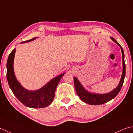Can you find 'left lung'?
Segmentation results:
<instances>
[{"instance_id": "8db88e82", "label": "left lung", "mask_w": 133, "mask_h": 133, "mask_svg": "<svg viewBox=\"0 0 133 133\" xmlns=\"http://www.w3.org/2000/svg\"><path fill=\"white\" fill-rule=\"evenodd\" d=\"M114 42H115L116 44L120 46L122 53V64H123V71L122 75L121 78L120 82L119 83L117 87L115 88L114 90L109 93L105 94H94L89 92L85 89L83 87L82 85L81 84L79 81L76 77H74V85L75 89L76 91V93L77 95L79 96L80 99L86 103L91 104V105H100L104 104L105 103L109 102L111 100L114 98L117 95L118 93L121 91L122 87L124 82V77L126 75V65L124 63V55L123 48H122L119 44L114 38L113 37H111Z\"/></svg>"}]
</instances>
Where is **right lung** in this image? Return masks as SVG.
<instances>
[{"instance_id":"1","label":"right lung","mask_w":133,"mask_h":133,"mask_svg":"<svg viewBox=\"0 0 133 133\" xmlns=\"http://www.w3.org/2000/svg\"><path fill=\"white\" fill-rule=\"evenodd\" d=\"M36 38H34L23 42L31 41ZM15 53V49L9 55L7 62V78L14 95L26 107L39 108L48 106L53 101L57 86L65 73L52 78L46 84L38 90H28L21 85L15 76L13 66Z\"/></svg>"}]
</instances>
